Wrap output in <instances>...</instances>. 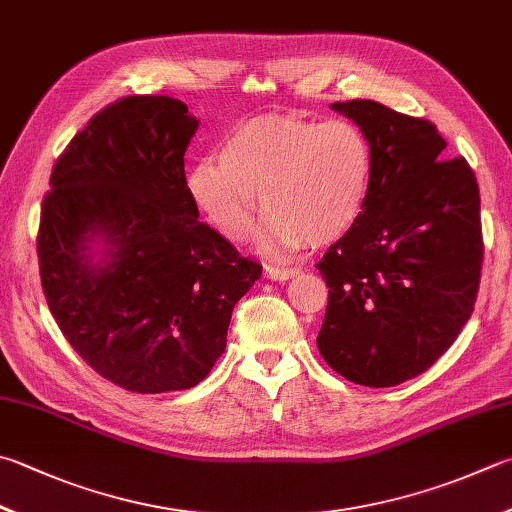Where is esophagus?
<instances>
[{
	"label": "esophagus",
	"mask_w": 512,
	"mask_h": 512,
	"mask_svg": "<svg viewBox=\"0 0 512 512\" xmlns=\"http://www.w3.org/2000/svg\"><path fill=\"white\" fill-rule=\"evenodd\" d=\"M298 274V269H285V267H265V276L272 278V281H289V278H294Z\"/></svg>",
	"instance_id": "1"
}]
</instances>
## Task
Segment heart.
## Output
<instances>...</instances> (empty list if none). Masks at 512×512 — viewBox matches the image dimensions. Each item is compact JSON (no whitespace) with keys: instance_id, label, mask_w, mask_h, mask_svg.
Listing matches in <instances>:
<instances>
[{"instance_id":"obj_1","label":"heart","mask_w":512,"mask_h":512,"mask_svg":"<svg viewBox=\"0 0 512 512\" xmlns=\"http://www.w3.org/2000/svg\"><path fill=\"white\" fill-rule=\"evenodd\" d=\"M218 160L189 171L191 202L231 243L247 238L263 202L269 214L258 245L272 258L296 254L307 240L316 247L336 243L368 205L372 144L347 120L265 115L231 131Z\"/></svg>"}]
</instances>
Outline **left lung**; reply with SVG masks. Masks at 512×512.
<instances>
[{"label": "left lung", "instance_id": "8db88e82", "mask_svg": "<svg viewBox=\"0 0 512 512\" xmlns=\"http://www.w3.org/2000/svg\"><path fill=\"white\" fill-rule=\"evenodd\" d=\"M372 144L368 205L327 249L330 296L318 352L347 381L392 388L426 372L475 310L481 243L477 178L428 120L372 100L334 102Z\"/></svg>", "mask_w": 512, "mask_h": 512}]
</instances>
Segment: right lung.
I'll return each mask as SVG.
<instances>
[{
    "mask_svg": "<svg viewBox=\"0 0 512 512\" xmlns=\"http://www.w3.org/2000/svg\"><path fill=\"white\" fill-rule=\"evenodd\" d=\"M187 104L133 95L93 115L55 162L37 256L73 350L124 390H189L227 345L234 305L260 278L187 194Z\"/></svg>",
    "mask_w": 512,
    "mask_h": 512,
    "instance_id": "obj_1",
    "label": "right lung"
}]
</instances>
